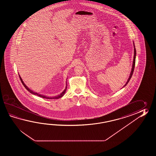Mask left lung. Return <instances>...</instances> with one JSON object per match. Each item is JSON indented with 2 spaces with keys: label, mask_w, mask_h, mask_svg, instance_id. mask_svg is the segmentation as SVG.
Wrapping results in <instances>:
<instances>
[{
  "label": "left lung",
  "mask_w": 156,
  "mask_h": 156,
  "mask_svg": "<svg viewBox=\"0 0 156 156\" xmlns=\"http://www.w3.org/2000/svg\"><path fill=\"white\" fill-rule=\"evenodd\" d=\"M133 44H134V58H133V65H132V70H131V72L130 73V76L128 78V79L126 81V83L124 85L123 87H124V86H126V85L128 84V83H129V81H130V80L131 79V77L132 76L133 73V71L134 70V66H135V63H136V48H135V45H134V43L133 42Z\"/></svg>",
  "instance_id": "1"
}]
</instances>
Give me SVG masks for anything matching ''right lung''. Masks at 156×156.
Returning a JSON list of instances; mask_svg holds the SVG:
<instances>
[{
	"mask_svg": "<svg viewBox=\"0 0 156 156\" xmlns=\"http://www.w3.org/2000/svg\"><path fill=\"white\" fill-rule=\"evenodd\" d=\"M19 76H20V80H21V82L22 83H23V86L25 87V88L30 93H31V94H32L33 95H36L37 96H40V97H41V98H45V99H59L60 98H61V97H62L63 96V95L65 94V93H66V91L67 90V84L66 86V87H65V90H63V91L62 92V93L60 94V95H57V96H53V97H48V96H45V95H41V94H38V93H36V92H34V91H33V90H32L30 89H29V87H28L26 85V84L24 83L23 81V80L22 79V78H21V77L20 76V74H19Z\"/></svg>",
	"mask_w": 156,
	"mask_h": 156,
	"instance_id": "1",
	"label": "right lung"
}]
</instances>
